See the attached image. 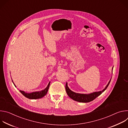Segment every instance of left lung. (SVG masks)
Instances as JSON below:
<instances>
[{"instance_id":"obj_1","label":"left lung","mask_w":128,"mask_h":128,"mask_svg":"<svg viewBox=\"0 0 128 128\" xmlns=\"http://www.w3.org/2000/svg\"><path fill=\"white\" fill-rule=\"evenodd\" d=\"M111 80L109 81L105 88L101 90L100 91V92H94L93 93H91L90 94H78L74 93V92H72V90H71L69 88H68L67 86V83L66 82V86H65V89L66 93L68 96L71 98L72 99L76 101L80 102H83V103H86V102H89L94 100L95 98H96L97 97H98L99 95H100L108 87L109 83L110 82Z\"/></svg>"}]
</instances>
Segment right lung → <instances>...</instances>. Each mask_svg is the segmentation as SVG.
<instances>
[{"mask_svg": "<svg viewBox=\"0 0 128 128\" xmlns=\"http://www.w3.org/2000/svg\"><path fill=\"white\" fill-rule=\"evenodd\" d=\"M14 84V82H13ZM50 82L48 83V86H46V88L41 90V91H38V92H32L31 93H25V92L23 90H20V92L26 98H28V99H40V98H42L44 96L48 91L49 86H50ZM14 86H16L14 85Z\"/></svg>", "mask_w": 128, "mask_h": 128, "instance_id": "right-lung-1", "label": "right lung"}]
</instances>
